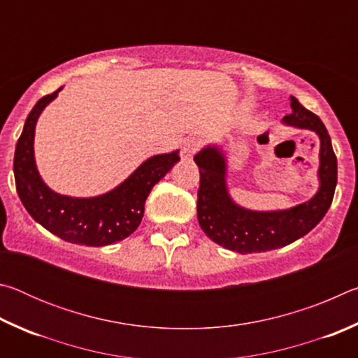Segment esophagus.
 <instances>
[{
	"label": "esophagus",
	"mask_w": 358,
	"mask_h": 358,
	"mask_svg": "<svg viewBox=\"0 0 358 358\" xmlns=\"http://www.w3.org/2000/svg\"><path fill=\"white\" fill-rule=\"evenodd\" d=\"M199 148V141L197 138H187V141L183 142L181 145V159L183 161H191L194 153H196Z\"/></svg>",
	"instance_id": "esophagus-1"
}]
</instances>
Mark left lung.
I'll return each instance as SVG.
<instances>
[{
    "label": "left lung",
    "instance_id": "8db88e82",
    "mask_svg": "<svg viewBox=\"0 0 358 358\" xmlns=\"http://www.w3.org/2000/svg\"><path fill=\"white\" fill-rule=\"evenodd\" d=\"M292 113L282 123L316 132L319 150V189L310 201L286 210L257 211L240 207L227 187V157L220 145H207L194 156L201 172L197 220L210 240L226 250L251 254L278 250L301 238L329 211L338 180L336 156L322 121L290 96Z\"/></svg>",
    "mask_w": 358,
    "mask_h": 358
}]
</instances>
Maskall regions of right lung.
Masks as SVG:
<instances>
[{
	"label": "right lung",
	"instance_id": "obj_1",
	"mask_svg": "<svg viewBox=\"0 0 358 358\" xmlns=\"http://www.w3.org/2000/svg\"><path fill=\"white\" fill-rule=\"evenodd\" d=\"M36 102L15 145L14 177L23 207L36 222L64 241L85 246H107L138 227L150 191L180 161L178 150L143 161L123 183L94 197H71L50 189L41 178L34 159V131L42 110L62 92Z\"/></svg>",
	"mask_w": 358,
	"mask_h": 358
}]
</instances>
